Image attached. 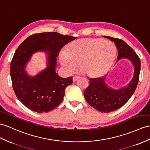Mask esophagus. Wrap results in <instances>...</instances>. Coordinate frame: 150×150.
<instances>
[{
    "mask_svg": "<svg viewBox=\"0 0 150 150\" xmlns=\"http://www.w3.org/2000/svg\"><path fill=\"white\" fill-rule=\"evenodd\" d=\"M79 78H80L79 76H74V77L72 78V81H73V82H75V81H77L78 79H79Z\"/></svg>",
    "mask_w": 150,
    "mask_h": 150,
    "instance_id": "1",
    "label": "esophagus"
}]
</instances>
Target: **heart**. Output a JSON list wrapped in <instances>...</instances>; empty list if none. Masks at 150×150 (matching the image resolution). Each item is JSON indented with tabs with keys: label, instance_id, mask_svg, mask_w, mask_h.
I'll return each instance as SVG.
<instances>
[{
	"label": "heart",
	"instance_id": "heart-1",
	"mask_svg": "<svg viewBox=\"0 0 150 150\" xmlns=\"http://www.w3.org/2000/svg\"><path fill=\"white\" fill-rule=\"evenodd\" d=\"M116 55L115 45L100 38H83L71 42L66 52L60 54L61 64L69 74L78 69L90 78L103 76L114 62Z\"/></svg>",
	"mask_w": 150,
	"mask_h": 150
}]
</instances>
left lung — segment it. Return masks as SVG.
I'll return each instance as SVG.
<instances>
[{"label": "left lung", "instance_id": "left-lung-1", "mask_svg": "<svg viewBox=\"0 0 150 150\" xmlns=\"http://www.w3.org/2000/svg\"><path fill=\"white\" fill-rule=\"evenodd\" d=\"M104 38L114 42L118 52L116 62L122 58L130 60L134 65V75L129 84L120 89H112L105 83L104 76L98 78H90L89 86L84 93L87 103L101 112L115 111L127 103L132 97L137 86L141 70V60L133 49L123 40L109 36Z\"/></svg>", "mask_w": 150, "mask_h": 150}]
</instances>
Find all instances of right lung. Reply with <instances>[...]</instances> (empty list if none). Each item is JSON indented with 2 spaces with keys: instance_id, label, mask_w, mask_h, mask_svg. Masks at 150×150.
Segmentation results:
<instances>
[{
  "instance_id": "add662e5",
  "label": "right lung",
  "mask_w": 150,
  "mask_h": 150,
  "mask_svg": "<svg viewBox=\"0 0 150 150\" xmlns=\"http://www.w3.org/2000/svg\"><path fill=\"white\" fill-rule=\"evenodd\" d=\"M76 39L54 32H43L31 35L18 46L11 62L10 74L14 92L25 106L42 113L53 110L62 103L65 88L71 85L72 79L57 74V57L62 47ZM38 51L47 53V67L31 76L25 68L32 54Z\"/></svg>"
}]
</instances>
